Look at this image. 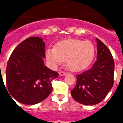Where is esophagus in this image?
Returning <instances> with one entry per match:
<instances>
[{
    "label": "esophagus",
    "instance_id": "esophagus-1",
    "mask_svg": "<svg viewBox=\"0 0 123 123\" xmlns=\"http://www.w3.org/2000/svg\"><path fill=\"white\" fill-rule=\"evenodd\" d=\"M66 75V72H65V71H60L59 72L60 76H64Z\"/></svg>",
    "mask_w": 123,
    "mask_h": 123
}]
</instances>
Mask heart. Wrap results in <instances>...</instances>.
Listing matches in <instances>:
<instances>
[{
  "label": "heart",
  "mask_w": 123,
  "mask_h": 123,
  "mask_svg": "<svg viewBox=\"0 0 123 123\" xmlns=\"http://www.w3.org/2000/svg\"><path fill=\"white\" fill-rule=\"evenodd\" d=\"M95 55V47L89 41L69 39L57 43L55 48L46 51V59L54 67L61 65L66 60L67 67L71 71L79 72L91 64Z\"/></svg>",
  "instance_id": "obj_1"
}]
</instances>
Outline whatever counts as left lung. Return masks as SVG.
Here are the masks:
<instances>
[{"label":"left lung","instance_id":"8db88e82","mask_svg":"<svg viewBox=\"0 0 123 123\" xmlns=\"http://www.w3.org/2000/svg\"><path fill=\"white\" fill-rule=\"evenodd\" d=\"M97 60L89 70L77 75L71 94L75 101L86 105L100 103L114 85V61L111 51L96 38Z\"/></svg>","mask_w":123,"mask_h":123}]
</instances>
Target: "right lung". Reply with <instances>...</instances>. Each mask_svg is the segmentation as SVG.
Returning a JSON list of instances; mask_svg holds the SVG:
<instances>
[{
	"mask_svg": "<svg viewBox=\"0 0 123 123\" xmlns=\"http://www.w3.org/2000/svg\"><path fill=\"white\" fill-rule=\"evenodd\" d=\"M44 46L41 37H29L14 48L9 59L6 71L7 89L20 103L35 105L52 92V81L59 73L44 65Z\"/></svg>",
	"mask_w": 123,
	"mask_h": 123,
	"instance_id": "right-lung-1",
	"label": "right lung"
}]
</instances>
